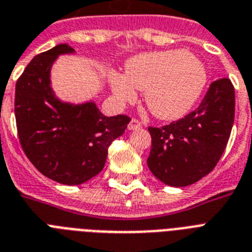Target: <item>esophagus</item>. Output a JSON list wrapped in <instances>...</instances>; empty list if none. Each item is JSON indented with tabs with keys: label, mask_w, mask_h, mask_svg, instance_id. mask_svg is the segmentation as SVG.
Masks as SVG:
<instances>
[{
	"label": "esophagus",
	"mask_w": 252,
	"mask_h": 252,
	"mask_svg": "<svg viewBox=\"0 0 252 252\" xmlns=\"http://www.w3.org/2000/svg\"><path fill=\"white\" fill-rule=\"evenodd\" d=\"M141 126H142V124H141L140 122L137 119H132L129 122V124H128V129L129 130H134V129H140Z\"/></svg>",
	"instance_id": "obj_1"
}]
</instances>
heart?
<instances>
[{"label": "heart", "instance_id": "heart-1", "mask_svg": "<svg viewBox=\"0 0 252 252\" xmlns=\"http://www.w3.org/2000/svg\"><path fill=\"white\" fill-rule=\"evenodd\" d=\"M207 81L206 69L185 50L138 54L126 63V73L112 72L110 84L122 102L136 98V89L145 91V102L160 119H179L198 101Z\"/></svg>", "mask_w": 252, "mask_h": 252}]
</instances>
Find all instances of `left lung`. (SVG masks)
Returning <instances> with one entry per match:
<instances>
[{
  "mask_svg": "<svg viewBox=\"0 0 252 252\" xmlns=\"http://www.w3.org/2000/svg\"><path fill=\"white\" fill-rule=\"evenodd\" d=\"M232 81L215 80L194 111L160 128L149 126L151 150L147 165L165 185L183 188L211 172L221 158L234 123Z\"/></svg>",
  "mask_w": 252,
  "mask_h": 252,
  "instance_id": "8db88e82",
  "label": "left lung"
}]
</instances>
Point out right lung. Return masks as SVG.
<instances>
[{
  "instance_id": "add662e5",
  "label": "right lung",
  "mask_w": 252,
  "mask_h": 252,
  "mask_svg": "<svg viewBox=\"0 0 252 252\" xmlns=\"http://www.w3.org/2000/svg\"><path fill=\"white\" fill-rule=\"evenodd\" d=\"M61 44L36 55L15 85L16 129L31 163L49 179L80 185L101 172L108 146L126 129L129 116H105L94 102L59 101L50 87L58 55L73 53Z\"/></svg>"
}]
</instances>
